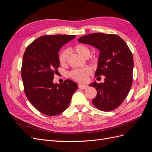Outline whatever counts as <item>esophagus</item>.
<instances>
[{"label":"esophagus","instance_id":"34e87169","mask_svg":"<svg viewBox=\"0 0 152 152\" xmlns=\"http://www.w3.org/2000/svg\"><path fill=\"white\" fill-rule=\"evenodd\" d=\"M78 86H79V88L81 89H86L87 88V87H88L86 84H79L78 85Z\"/></svg>","mask_w":152,"mask_h":152}]
</instances>
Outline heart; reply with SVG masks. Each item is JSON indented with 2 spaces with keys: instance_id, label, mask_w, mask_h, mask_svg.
<instances>
[{
  "instance_id": "1",
  "label": "heart",
  "mask_w": 152,
  "mask_h": 152,
  "mask_svg": "<svg viewBox=\"0 0 152 152\" xmlns=\"http://www.w3.org/2000/svg\"><path fill=\"white\" fill-rule=\"evenodd\" d=\"M73 50L82 58H87L90 54V49L86 45L82 44H76L73 48ZM68 58V51L67 50H63L59 54L58 56V61L61 65H65L67 61ZM91 70L88 67L79 69H75L72 70L70 73V76L75 81L83 82L87 80V77L91 74Z\"/></svg>"
}]
</instances>
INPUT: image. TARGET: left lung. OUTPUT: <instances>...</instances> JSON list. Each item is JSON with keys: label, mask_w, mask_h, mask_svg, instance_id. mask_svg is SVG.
Masks as SVG:
<instances>
[{"label": "left lung", "mask_w": 152, "mask_h": 152, "mask_svg": "<svg viewBox=\"0 0 152 152\" xmlns=\"http://www.w3.org/2000/svg\"><path fill=\"white\" fill-rule=\"evenodd\" d=\"M100 50L95 77L104 76L103 83L91 84L97 91L93 103L104 112L113 110L126 99L132 83V54L121 37L103 33L90 34L78 39Z\"/></svg>", "instance_id": "8db88e82"}]
</instances>
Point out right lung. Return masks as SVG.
<instances>
[{"instance_id": "right-lung-1", "label": "right lung", "mask_w": 152, "mask_h": 152, "mask_svg": "<svg viewBox=\"0 0 152 152\" xmlns=\"http://www.w3.org/2000/svg\"><path fill=\"white\" fill-rule=\"evenodd\" d=\"M76 35H43L26 48L21 66L25 95L30 103L43 114L54 116L67 108L77 89L75 82L66 79L54 84V75L59 66L58 52Z\"/></svg>"}]
</instances>
